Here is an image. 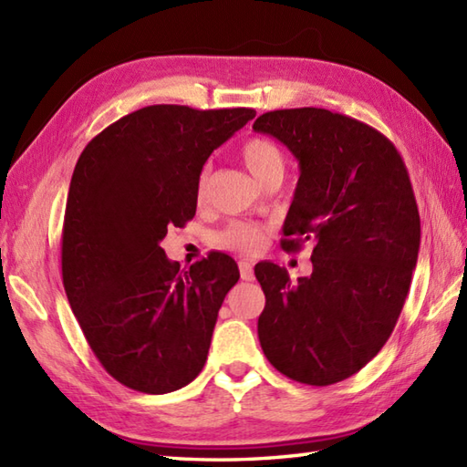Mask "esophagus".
Listing matches in <instances>:
<instances>
[{"mask_svg": "<svg viewBox=\"0 0 467 467\" xmlns=\"http://www.w3.org/2000/svg\"><path fill=\"white\" fill-rule=\"evenodd\" d=\"M239 269H241V279H243V281H253V279H254L253 265H251L249 261H241V263H239Z\"/></svg>", "mask_w": 467, "mask_h": 467, "instance_id": "obj_1", "label": "esophagus"}]
</instances>
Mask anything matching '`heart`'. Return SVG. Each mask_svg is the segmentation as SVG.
I'll return each instance as SVG.
<instances>
[{"label": "heart", "mask_w": 467, "mask_h": 467, "mask_svg": "<svg viewBox=\"0 0 467 467\" xmlns=\"http://www.w3.org/2000/svg\"><path fill=\"white\" fill-rule=\"evenodd\" d=\"M241 156L244 166L249 168L251 174L256 181L263 182L265 178H269L273 172H279L285 168V161L279 148H276L271 140L265 138H249L241 146ZM206 176L202 174L201 184H198V192H204ZM218 243L226 249H234L241 253H256L265 243V231L261 226L249 224V223H234L218 236Z\"/></svg>", "instance_id": "b5f03b06"}]
</instances>
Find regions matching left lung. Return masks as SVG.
Wrapping results in <instances>:
<instances>
[{
  "instance_id": "1",
  "label": "left lung",
  "mask_w": 467,
  "mask_h": 467,
  "mask_svg": "<svg viewBox=\"0 0 467 467\" xmlns=\"http://www.w3.org/2000/svg\"><path fill=\"white\" fill-rule=\"evenodd\" d=\"M253 130L299 161L283 251L313 244V273L296 283L275 263L254 266L261 347L293 381L339 383L381 351L410 293L421 226L408 168L389 138L325 108L266 112Z\"/></svg>"
}]
</instances>
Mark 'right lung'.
I'll return each mask as SVG.
<instances>
[{
    "instance_id": "1",
    "label": "right lung",
    "mask_w": 467,
    "mask_h": 467,
    "mask_svg": "<svg viewBox=\"0 0 467 467\" xmlns=\"http://www.w3.org/2000/svg\"><path fill=\"white\" fill-rule=\"evenodd\" d=\"M253 108L146 106L92 138L69 182L62 279L98 361L134 391L162 395L202 371L233 256L211 253L184 275L161 246L196 213L208 156Z\"/></svg>"
}]
</instances>
